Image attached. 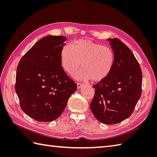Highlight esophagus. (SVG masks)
Listing matches in <instances>:
<instances>
[{"label": "esophagus", "instance_id": "esophagus-1", "mask_svg": "<svg viewBox=\"0 0 157 157\" xmlns=\"http://www.w3.org/2000/svg\"><path fill=\"white\" fill-rule=\"evenodd\" d=\"M83 86H84V85L82 84H81V83H78V84H77V86H78V89H80V88H82V87H83Z\"/></svg>", "mask_w": 157, "mask_h": 157}]
</instances>
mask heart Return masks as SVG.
I'll use <instances>...</instances> for the list:
<instances>
[{"label": "heart", "instance_id": "b5f03b06", "mask_svg": "<svg viewBox=\"0 0 157 157\" xmlns=\"http://www.w3.org/2000/svg\"><path fill=\"white\" fill-rule=\"evenodd\" d=\"M59 57L62 68L69 75L75 73L82 64L83 69L75 75L78 80L100 82L109 75L115 64V53L110 47L86 39L65 45Z\"/></svg>", "mask_w": 157, "mask_h": 157}]
</instances>
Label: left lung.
<instances>
[{"mask_svg":"<svg viewBox=\"0 0 157 157\" xmlns=\"http://www.w3.org/2000/svg\"><path fill=\"white\" fill-rule=\"evenodd\" d=\"M115 64L106 78L93 87L95 93L90 108L101 123L118 124L133 113L141 95L142 72L133 53L117 38H108Z\"/></svg>","mask_w":157,"mask_h":157,"instance_id":"left-lung-1","label":"left lung"}]
</instances>
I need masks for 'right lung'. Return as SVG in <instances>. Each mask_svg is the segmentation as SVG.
Instances as JSON below:
<instances>
[{
  "label": "right lung",
  "instance_id": "add662e5",
  "mask_svg": "<svg viewBox=\"0 0 157 157\" xmlns=\"http://www.w3.org/2000/svg\"><path fill=\"white\" fill-rule=\"evenodd\" d=\"M67 40L62 36L44 37L25 54L17 68L15 90L21 107L36 121L58 119L77 90L60 62Z\"/></svg>",
  "mask_w": 157,
  "mask_h": 157
}]
</instances>
